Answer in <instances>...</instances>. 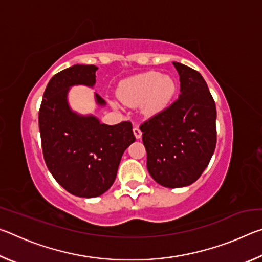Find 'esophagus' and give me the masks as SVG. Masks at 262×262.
Segmentation results:
<instances>
[{"label":"esophagus","instance_id":"obj_1","mask_svg":"<svg viewBox=\"0 0 262 262\" xmlns=\"http://www.w3.org/2000/svg\"><path fill=\"white\" fill-rule=\"evenodd\" d=\"M133 132H134V135H135V137L137 140L139 139H141V136H142V132H141V129L139 127H134V129H133Z\"/></svg>","mask_w":262,"mask_h":262}]
</instances>
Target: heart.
<instances>
[{"mask_svg":"<svg viewBox=\"0 0 262 262\" xmlns=\"http://www.w3.org/2000/svg\"><path fill=\"white\" fill-rule=\"evenodd\" d=\"M176 92L177 83L171 76L147 72L123 79L118 96L122 103L132 106L142 104L144 114L155 115L167 108Z\"/></svg>","mask_w":262,"mask_h":262,"instance_id":"b5f03b06","label":"heart"}]
</instances>
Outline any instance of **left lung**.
Segmentation results:
<instances>
[{"instance_id": "8db88e82", "label": "left lung", "mask_w": 262, "mask_h": 262, "mask_svg": "<svg viewBox=\"0 0 262 262\" xmlns=\"http://www.w3.org/2000/svg\"><path fill=\"white\" fill-rule=\"evenodd\" d=\"M180 76V95L173 104L140 127L147 150V167L164 187L196 181L216 147V106L200 73L172 62Z\"/></svg>"}]
</instances>
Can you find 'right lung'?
I'll use <instances>...</instances> for the list:
<instances>
[{
	"mask_svg": "<svg viewBox=\"0 0 262 262\" xmlns=\"http://www.w3.org/2000/svg\"><path fill=\"white\" fill-rule=\"evenodd\" d=\"M98 67L74 64L51 78L39 111L43 158L54 179L70 194L96 198L113 185L125 150L135 142L132 123H101L94 114H81L69 104L75 85L94 88ZM96 104L106 101L95 94Z\"/></svg>",
	"mask_w": 262,
	"mask_h": 262,
	"instance_id": "obj_1",
	"label": "right lung"
}]
</instances>
